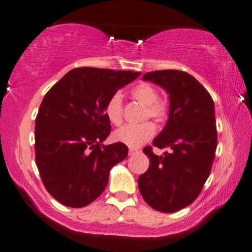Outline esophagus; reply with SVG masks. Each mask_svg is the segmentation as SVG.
Instances as JSON below:
<instances>
[{
	"label": "esophagus",
	"mask_w": 252,
	"mask_h": 252,
	"mask_svg": "<svg viewBox=\"0 0 252 252\" xmlns=\"http://www.w3.org/2000/svg\"><path fill=\"white\" fill-rule=\"evenodd\" d=\"M137 152H138V150L137 149H132V148L129 149V156H133L135 154H137Z\"/></svg>",
	"instance_id": "esophagus-1"
}]
</instances>
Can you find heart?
<instances>
[{
  "mask_svg": "<svg viewBox=\"0 0 252 252\" xmlns=\"http://www.w3.org/2000/svg\"><path fill=\"white\" fill-rule=\"evenodd\" d=\"M131 96L144 104L145 110L143 114V119H154L156 122H161L166 119L168 113L167 103L163 100H159L158 91L154 86L148 82H141L131 89ZM107 119L115 126H120L123 121V108L122 97L120 94H114L106 104L104 108ZM156 126L152 122H143L141 124H129L122 128L117 129L113 133V139L117 143H122L130 146L137 148L144 144L149 139L154 137Z\"/></svg>",
  "mask_w": 252,
  "mask_h": 252,
  "instance_id": "1",
  "label": "heart"
}]
</instances>
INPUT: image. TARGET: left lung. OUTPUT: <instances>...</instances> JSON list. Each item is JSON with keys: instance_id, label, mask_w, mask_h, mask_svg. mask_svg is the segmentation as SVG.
I'll return each mask as SVG.
<instances>
[{"instance_id": "1", "label": "left lung", "mask_w": 252, "mask_h": 252, "mask_svg": "<svg viewBox=\"0 0 252 252\" xmlns=\"http://www.w3.org/2000/svg\"><path fill=\"white\" fill-rule=\"evenodd\" d=\"M143 80L170 96L167 123L152 144L172 151L157 156L151 146L143 149L150 165L138 178L139 192L156 211L174 213L199 196L211 173L218 145L214 101L194 76L178 69L145 73Z\"/></svg>"}]
</instances>
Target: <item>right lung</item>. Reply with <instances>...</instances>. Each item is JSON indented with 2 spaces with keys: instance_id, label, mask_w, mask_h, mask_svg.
Masks as SVG:
<instances>
[{
  "instance_id": "add662e5",
  "label": "right lung",
  "mask_w": 252,
  "mask_h": 252,
  "mask_svg": "<svg viewBox=\"0 0 252 252\" xmlns=\"http://www.w3.org/2000/svg\"><path fill=\"white\" fill-rule=\"evenodd\" d=\"M139 74L73 68L44 96L34 126L36 164L47 192L60 203L81 208L93 202L106 189L111 167L126 158V144H102L111 130L104 108Z\"/></svg>"
}]
</instances>
